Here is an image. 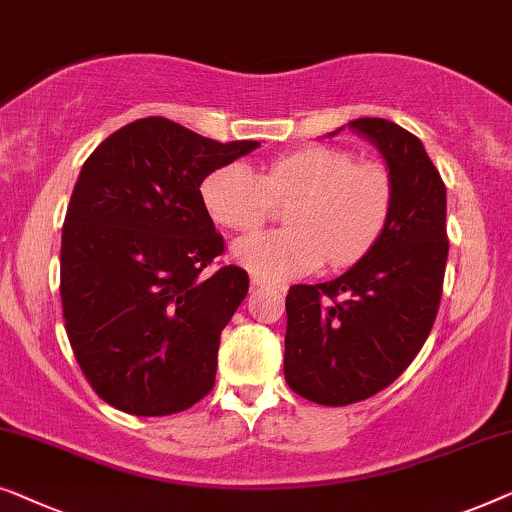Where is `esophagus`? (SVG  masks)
Wrapping results in <instances>:
<instances>
[{
	"label": "esophagus",
	"mask_w": 512,
	"mask_h": 512,
	"mask_svg": "<svg viewBox=\"0 0 512 512\" xmlns=\"http://www.w3.org/2000/svg\"><path fill=\"white\" fill-rule=\"evenodd\" d=\"M250 287H253V290H262V287H271L269 283H266L264 278H259V276H250ZM280 292H283V287H278Z\"/></svg>",
	"instance_id": "obj_1"
}]
</instances>
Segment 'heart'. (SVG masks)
Here are the masks:
<instances>
[{
    "instance_id": "obj_1",
    "label": "heart",
    "mask_w": 512,
    "mask_h": 512,
    "mask_svg": "<svg viewBox=\"0 0 512 512\" xmlns=\"http://www.w3.org/2000/svg\"><path fill=\"white\" fill-rule=\"evenodd\" d=\"M215 225L253 232L273 204H287L283 232L243 236L232 246L236 264L264 280L306 276L329 262L343 269L380 241L394 211V178L378 162H357L343 148L313 146L276 157L255 174L229 162L199 185Z\"/></svg>"
}]
</instances>
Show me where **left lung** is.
I'll list each match as a JSON object with an SVG mask.
<instances>
[{
	"mask_svg": "<svg viewBox=\"0 0 512 512\" xmlns=\"http://www.w3.org/2000/svg\"><path fill=\"white\" fill-rule=\"evenodd\" d=\"M348 129L383 155L394 211L343 276L287 292L285 380L322 406L369 399L408 369L434 327L448 262L445 185L422 141L383 118H357Z\"/></svg>",
	"mask_w": 512,
	"mask_h": 512,
	"instance_id": "left-lung-1",
	"label": "left lung"
}]
</instances>
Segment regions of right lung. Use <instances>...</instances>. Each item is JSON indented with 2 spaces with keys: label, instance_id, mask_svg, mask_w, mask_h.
<instances>
[{
  "label": "right lung",
  "instance_id": "right-lung-1",
  "mask_svg": "<svg viewBox=\"0 0 512 512\" xmlns=\"http://www.w3.org/2000/svg\"><path fill=\"white\" fill-rule=\"evenodd\" d=\"M255 148L153 115L85 160L62 227V313L92 390L122 413H181L213 390L248 273L222 266L201 278L225 243L199 185Z\"/></svg>",
  "mask_w": 512,
  "mask_h": 512
}]
</instances>
